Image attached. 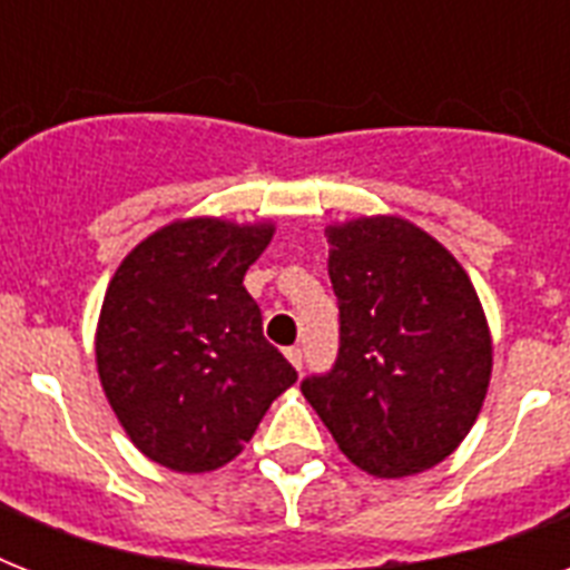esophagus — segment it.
<instances>
[{
    "mask_svg": "<svg viewBox=\"0 0 570 570\" xmlns=\"http://www.w3.org/2000/svg\"><path fill=\"white\" fill-rule=\"evenodd\" d=\"M286 361H289V364H293L295 370H302V364H304L302 348H298V346H289V348H286Z\"/></svg>",
    "mask_w": 570,
    "mask_h": 570,
    "instance_id": "1",
    "label": "esophagus"
}]
</instances>
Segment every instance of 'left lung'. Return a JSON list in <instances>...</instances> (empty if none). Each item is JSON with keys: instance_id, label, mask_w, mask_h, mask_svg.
<instances>
[{"instance_id": "8db88e82", "label": "left lung", "mask_w": 570, "mask_h": 570, "mask_svg": "<svg viewBox=\"0 0 570 570\" xmlns=\"http://www.w3.org/2000/svg\"><path fill=\"white\" fill-rule=\"evenodd\" d=\"M340 348L304 399L357 468L399 479L434 468L476 423L491 334L468 272L405 218L328 227Z\"/></svg>"}]
</instances>
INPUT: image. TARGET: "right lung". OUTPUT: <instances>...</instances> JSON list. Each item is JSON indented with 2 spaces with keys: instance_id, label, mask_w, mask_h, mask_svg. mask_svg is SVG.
<instances>
[{
  "instance_id": "obj_1",
  "label": "right lung",
  "mask_w": 570,
  "mask_h": 570,
  "mask_svg": "<svg viewBox=\"0 0 570 570\" xmlns=\"http://www.w3.org/2000/svg\"><path fill=\"white\" fill-rule=\"evenodd\" d=\"M272 224L174 222L129 250L97 325V373L147 459L177 473L233 461L298 373L242 286Z\"/></svg>"
}]
</instances>
